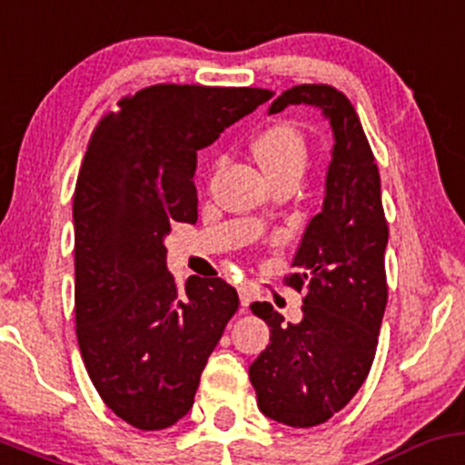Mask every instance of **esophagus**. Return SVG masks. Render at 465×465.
I'll use <instances>...</instances> for the list:
<instances>
[{
	"mask_svg": "<svg viewBox=\"0 0 465 465\" xmlns=\"http://www.w3.org/2000/svg\"><path fill=\"white\" fill-rule=\"evenodd\" d=\"M237 291H239V299H242V306L246 308L248 303L252 302V297H254V288L251 286V283H239Z\"/></svg>",
	"mask_w": 465,
	"mask_h": 465,
	"instance_id": "obj_1",
	"label": "esophagus"
}]
</instances>
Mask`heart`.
Listing matches in <instances>:
<instances>
[{
    "mask_svg": "<svg viewBox=\"0 0 465 465\" xmlns=\"http://www.w3.org/2000/svg\"><path fill=\"white\" fill-rule=\"evenodd\" d=\"M254 159L268 177L286 171L302 173L308 159V142L302 128L291 122H277L263 128L251 142Z\"/></svg>",
    "mask_w": 465,
    "mask_h": 465,
    "instance_id": "1",
    "label": "heart"
}]
</instances>
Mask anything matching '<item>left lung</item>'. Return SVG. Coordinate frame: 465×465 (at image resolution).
Returning a JSON list of instances; mask_svg holds the SVG:
<instances>
[{"label":"left lung","mask_w":465,"mask_h":465,"mask_svg":"<svg viewBox=\"0 0 465 465\" xmlns=\"http://www.w3.org/2000/svg\"><path fill=\"white\" fill-rule=\"evenodd\" d=\"M319 106L334 133L326 199L294 254L286 286L303 291L302 322L283 323L268 302L251 311L271 328V343L248 368L257 406L291 428L328 421L357 394L371 372L388 302V222L381 179L357 111L328 84H302L272 102Z\"/></svg>","instance_id":"8db88e82"}]
</instances>
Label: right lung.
I'll list each match as a JSON object with an SVG mask.
<instances>
[{
  "mask_svg": "<svg viewBox=\"0 0 465 465\" xmlns=\"http://www.w3.org/2000/svg\"><path fill=\"white\" fill-rule=\"evenodd\" d=\"M266 88L154 84L94 126L73 194L74 322L99 397L139 430L194 403L239 297L223 279L166 271L173 222H197V151L268 102Z\"/></svg>",
  "mask_w": 465,
  "mask_h": 465,
  "instance_id": "1",
  "label": "right lung"
}]
</instances>
